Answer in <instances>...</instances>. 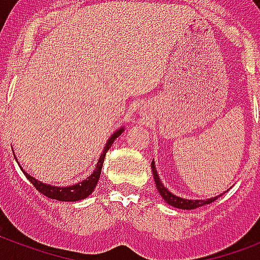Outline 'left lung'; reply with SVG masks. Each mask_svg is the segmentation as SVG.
I'll return each mask as SVG.
<instances>
[{"instance_id": "obj_1", "label": "left lung", "mask_w": 260, "mask_h": 260, "mask_svg": "<svg viewBox=\"0 0 260 260\" xmlns=\"http://www.w3.org/2000/svg\"><path fill=\"white\" fill-rule=\"evenodd\" d=\"M151 167H152V174H154L156 189H158V191L160 193V196L165 198V201H166L167 204H170L171 206H175V208H179V209H196V208H200V206L213 202L214 200H217V198L221 196V194H220L218 197H213L210 198V200H206V201H204V200H185V198L177 197V196H174L173 193H170V191L163 186V183L160 182V179H159L158 177V173H156L154 162L151 163Z\"/></svg>"}]
</instances>
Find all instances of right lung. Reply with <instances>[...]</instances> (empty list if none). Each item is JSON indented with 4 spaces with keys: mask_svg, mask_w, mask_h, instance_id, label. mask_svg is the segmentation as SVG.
<instances>
[{
    "mask_svg": "<svg viewBox=\"0 0 260 260\" xmlns=\"http://www.w3.org/2000/svg\"><path fill=\"white\" fill-rule=\"evenodd\" d=\"M122 131H124L122 128L120 131H117V132L113 134V136L108 140L105 148L102 151L101 156L98 159V163L97 166H95L94 173L91 174L89 178H86L85 181L81 182V183H77V185L73 186H67V187H56V186L42 183V182L38 181V179H35L34 177H30L29 174H26L25 171H24V174H25V177L32 182V185H34L40 193L44 194L46 197L52 198V200H58V201H79V200H83V198H86L87 196L93 191L95 185H97L98 179H100V175H101L102 163H104L106 152H108V150H109L110 146H112V143L122 134Z\"/></svg>",
    "mask_w": 260,
    "mask_h": 260,
    "instance_id": "add662e5",
    "label": "right lung"
}]
</instances>
